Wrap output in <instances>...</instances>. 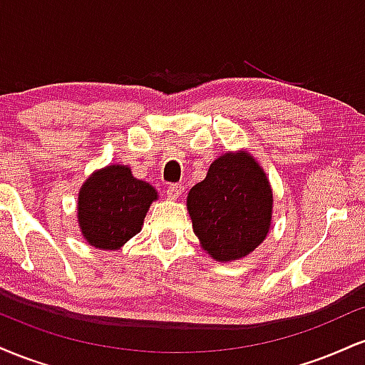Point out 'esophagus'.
<instances>
[{"label":"esophagus","instance_id":"1","mask_svg":"<svg viewBox=\"0 0 365 365\" xmlns=\"http://www.w3.org/2000/svg\"><path fill=\"white\" fill-rule=\"evenodd\" d=\"M183 192V185L182 183H171V185H168V188H166V195H168V199L171 200H177L180 195H182Z\"/></svg>","mask_w":365,"mask_h":365}]
</instances>
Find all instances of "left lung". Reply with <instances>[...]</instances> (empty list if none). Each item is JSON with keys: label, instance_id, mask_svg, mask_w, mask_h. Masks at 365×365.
I'll return each instance as SVG.
<instances>
[{"label": "left lung", "instance_id": "1", "mask_svg": "<svg viewBox=\"0 0 365 365\" xmlns=\"http://www.w3.org/2000/svg\"><path fill=\"white\" fill-rule=\"evenodd\" d=\"M187 209L202 249L216 261H237L269 233L273 192L254 156L247 150L226 153L190 188Z\"/></svg>", "mask_w": 365, "mask_h": 365}]
</instances>
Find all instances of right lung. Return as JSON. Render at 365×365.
Masks as SVG:
<instances>
[{
	"instance_id": "1",
	"label": "right lung",
	"mask_w": 365,
	"mask_h": 365,
	"mask_svg": "<svg viewBox=\"0 0 365 365\" xmlns=\"http://www.w3.org/2000/svg\"><path fill=\"white\" fill-rule=\"evenodd\" d=\"M158 192L133 178L128 166L111 165L94 171L78 192V226L96 249L116 250L142 230Z\"/></svg>"
}]
</instances>
